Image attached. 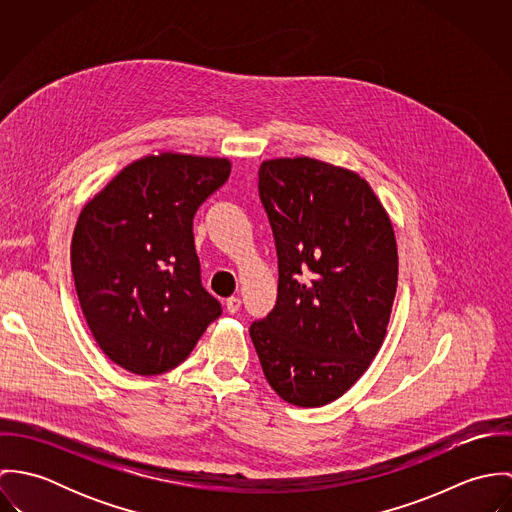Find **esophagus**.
Wrapping results in <instances>:
<instances>
[{
	"mask_svg": "<svg viewBox=\"0 0 512 512\" xmlns=\"http://www.w3.org/2000/svg\"><path fill=\"white\" fill-rule=\"evenodd\" d=\"M240 305H242V299H240V297H228V299H226V311H228L230 315L238 313Z\"/></svg>",
	"mask_w": 512,
	"mask_h": 512,
	"instance_id": "34e87169",
	"label": "esophagus"
}]
</instances>
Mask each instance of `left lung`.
Returning <instances> with one entry per match:
<instances>
[{
  "label": "left lung",
  "instance_id": "left-lung-1",
  "mask_svg": "<svg viewBox=\"0 0 512 512\" xmlns=\"http://www.w3.org/2000/svg\"><path fill=\"white\" fill-rule=\"evenodd\" d=\"M258 193L278 252V299L250 325L270 386L293 406L343 396L382 347L398 284L390 219L357 173L268 159Z\"/></svg>",
  "mask_w": 512,
  "mask_h": 512
}]
</instances>
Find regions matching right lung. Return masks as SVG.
I'll use <instances>...</instances> for the list:
<instances>
[{"label": "right lung", "instance_id": "obj_1", "mask_svg": "<svg viewBox=\"0 0 512 512\" xmlns=\"http://www.w3.org/2000/svg\"><path fill=\"white\" fill-rule=\"evenodd\" d=\"M230 161L161 153L124 167L74 226V288L92 337L116 365L153 376L181 365L220 317L201 284L193 219Z\"/></svg>", "mask_w": 512, "mask_h": 512}]
</instances>
